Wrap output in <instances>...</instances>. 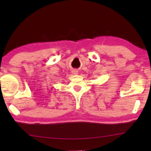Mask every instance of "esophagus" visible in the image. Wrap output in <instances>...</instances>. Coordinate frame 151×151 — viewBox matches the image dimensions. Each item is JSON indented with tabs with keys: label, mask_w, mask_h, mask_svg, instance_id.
<instances>
[{
	"label": "esophagus",
	"mask_w": 151,
	"mask_h": 151,
	"mask_svg": "<svg viewBox=\"0 0 151 151\" xmlns=\"http://www.w3.org/2000/svg\"><path fill=\"white\" fill-rule=\"evenodd\" d=\"M73 73L74 74V75H77V74H78V70H73Z\"/></svg>",
	"instance_id": "esophagus-1"
}]
</instances>
